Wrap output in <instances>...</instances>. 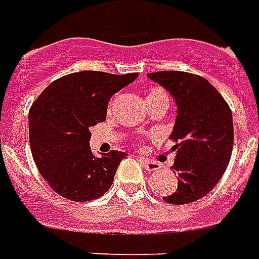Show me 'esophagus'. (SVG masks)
Returning <instances> with one entry per match:
<instances>
[{
	"mask_svg": "<svg viewBox=\"0 0 259 259\" xmlns=\"http://www.w3.org/2000/svg\"><path fill=\"white\" fill-rule=\"evenodd\" d=\"M140 162H142V165L145 166V169L149 170V172H155V170H159V169H160V165H159L157 162L150 160V159H140Z\"/></svg>",
	"mask_w": 259,
	"mask_h": 259,
	"instance_id": "obj_1",
	"label": "esophagus"
}]
</instances>
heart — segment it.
<instances>
[{
	"instance_id": "heart-1",
	"label": "heart",
	"mask_w": 259,
	"mask_h": 259,
	"mask_svg": "<svg viewBox=\"0 0 259 259\" xmlns=\"http://www.w3.org/2000/svg\"><path fill=\"white\" fill-rule=\"evenodd\" d=\"M114 102L116 99H113L110 104H109V112H112L113 106H114ZM146 102L147 103H155V102H169V97H167V93L162 87H152L149 89L146 96Z\"/></svg>"
}]
</instances>
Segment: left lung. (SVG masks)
<instances>
[{
	"instance_id": "8db88e82",
	"label": "left lung",
	"mask_w": 259,
	"mask_h": 259,
	"mask_svg": "<svg viewBox=\"0 0 259 259\" xmlns=\"http://www.w3.org/2000/svg\"><path fill=\"white\" fill-rule=\"evenodd\" d=\"M147 77L166 89L178 106L169 139L176 153L170 166L178 188L163 201L183 205L206 196L227 169L234 146L232 112L206 78L185 71H157Z\"/></svg>"
}]
</instances>
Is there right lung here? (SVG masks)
Segmentation results:
<instances>
[{
	"instance_id": "1",
	"label": "right lung",
	"mask_w": 259,
	"mask_h": 259,
	"mask_svg": "<svg viewBox=\"0 0 259 259\" xmlns=\"http://www.w3.org/2000/svg\"><path fill=\"white\" fill-rule=\"evenodd\" d=\"M138 73L80 71L60 77L44 89L28 113L30 147L41 176L60 196L93 201L112 186L127 156L112 150L97 157L90 149V127L106 120L113 94L138 78Z\"/></svg>"
}]
</instances>
